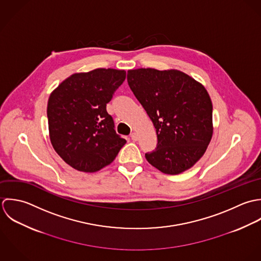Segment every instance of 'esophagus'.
I'll return each instance as SVG.
<instances>
[{
    "label": "esophagus",
    "instance_id": "34e87169",
    "mask_svg": "<svg viewBox=\"0 0 261 261\" xmlns=\"http://www.w3.org/2000/svg\"><path fill=\"white\" fill-rule=\"evenodd\" d=\"M131 139H132L133 141H137V140H138V134H137L136 132L131 133Z\"/></svg>",
    "mask_w": 261,
    "mask_h": 261
}]
</instances>
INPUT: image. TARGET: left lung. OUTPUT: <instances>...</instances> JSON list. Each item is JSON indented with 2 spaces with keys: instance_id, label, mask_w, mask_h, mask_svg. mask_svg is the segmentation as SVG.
<instances>
[{
  "instance_id": "1",
  "label": "left lung",
  "mask_w": 261,
  "mask_h": 261,
  "mask_svg": "<svg viewBox=\"0 0 261 261\" xmlns=\"http://www.w3.org/2000/svg\"><path fill=\"white\" fill-rule=\"evenodd\" d=\"M127 81L156 130V148L145 154L147 161L166 174L190 169L213 136V105L205 87L177 69H130Z\"/></svg>"
}]
</instances>
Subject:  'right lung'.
<instances>
[{
    "instance_id": "right-lung-1",
    "label": "right lung",
    "mask_w": 261,
    "mask_h": 261,
    "mask_svg": "<svg viewBox=\"0 0 261 261\" xmlns=\"http://www.w3.org/2000/svg\"><path fill=\"white\" fill-rule=\"evenodd\" d=\"M126 71L97 68L73 73L49 96V138L56 153L72 168L95 172L109 165L126 143L116 134L106 106Z\"/></svg>"
}]
</instances>
